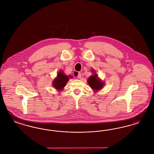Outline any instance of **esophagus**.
<instances>
[{
  "label": "esophagus",
  "mask_w": 154,
  "mask_h": 154,
  "mask_svg": "<svg viewBox=\"0 0 154 154\" xmlns=\"http://www.w3.org/2000/svg\"><path fill=\"white\" fill-rule=\"evenodd\" d=\"M75 73L77 74V77H78V79H81V74L80 72H75Z\"/></svg>",
  "instance_id": "1"
}]
</instances>
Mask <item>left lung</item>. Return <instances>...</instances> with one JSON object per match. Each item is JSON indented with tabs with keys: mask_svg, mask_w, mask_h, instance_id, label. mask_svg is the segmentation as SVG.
<instances>
[{
	"mask_svg": "<svg viewBox=\"0 0 154 154\" xmlns=\"http://www.w3.org/2000/svg\"><path fill=\"white\" fill-rule=\"evenodd\" d=\"M87 81L91 88L95 91L102 89L104 85L102 81H101L97 78V75L96 74L92 76H90Z\"/></svg>",
	"mask_w": 154,
	"mask_h": 154,
	"instance_id": "left-lung-1",
	"label": "left lung"
}]
</instances>
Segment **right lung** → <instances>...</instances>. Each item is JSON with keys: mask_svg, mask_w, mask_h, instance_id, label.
I'll return each instance as SVG.
<instances>
[{"mask_svg": "<svg viewBox=\"0 0 154 154\" xmlns=\"http://www.w3.org/2000/svg\"><path fill=\"white\" fill-rule=\"evenodd\" d=\"M69 78H73L72 76H67L64 74L62 71L58 72L57 77L53 81V86L55 89L62 90L65 87L67 82L69 80Z\"/></svg>", "mask_w": 154, "mask_h": 154, "instance_id": "right-lung-1", "label": "right lung"}]
</instances>
